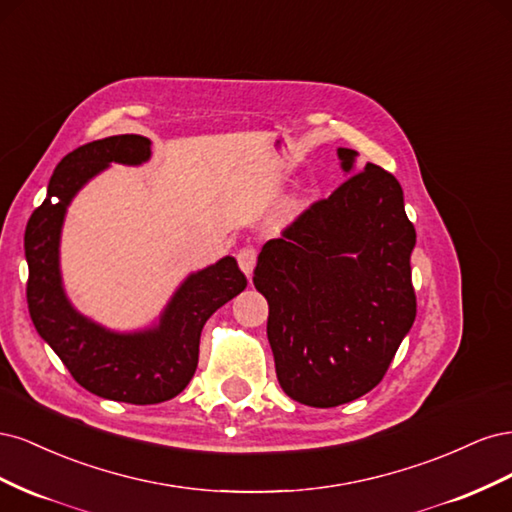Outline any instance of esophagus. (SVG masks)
Segmentation results:
<instances>
[{"instance_id":"esophagus-1","label":"esophagus","mask_w":512,"mask_h":512,"mask_svg":"<svg viewBox=\"0 0 512 512\" xmlns=\"http://www.w3.org/2000/svg\"><path fill=\"white\" fill-rule=\"evenodd\" d=\"M237 262H239L241 271H243L247 277H250L252 271H254V267H256V250H254V247L247 245V247H243V250H239Z\"/></svg>"}]
</instances>
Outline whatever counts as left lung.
Wrapping results in <instances>:
<instances>
[{
	"label": "left lung",
	"instance_id": "obj_1",
	"mask_svg": "<svg viewBox=\"0 0 512 512\" xmlns=\"http://www.w3.org/2000/svg\"><path fill=\"white\" fill-rule=\"evenodd\" d=\"M337 156L350 175L356 151ZM414 243L399 181L365 164L262 245L254 286L269 303L267 337L288 397L335 408L384 378L416 318Z\"/></svg>",
	"mask_w": 512,
	"mask_h": 512
}]
</instances>
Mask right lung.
I'll return each instance as SVG.
<instances>
[{
	"mask_svg": "<svg viewBox=\"0 0 512 512\" xmlns=\"http://www.w3.org/2000/svg\"><path fill=\"white\" fill-rule=\"evenodd\" d=\"M149 158L151 141L138 134L108 136L74 149L57 164L44 203L25 228L27 307L38 335L83 389L136 406L160 404L188 386L198 365L205 322L247 286L237 260L224 256L185 277L156 327L134 333L106 329L72 307L59 271V239L68 205L111 162L138 166Z\"/></svg>",
	"mask_w": 512,
	"mask_h": 512,
	"instance_id": "right-lung-1",
	"label": "right lung"
}]
</instances>
